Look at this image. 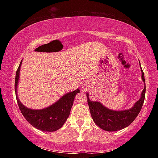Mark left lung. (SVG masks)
<instances>
[{"label": "left lung", "instance_id": "obj_1", "mask_svg": "<svg viewBox=\"0 0 158 158\" xmlns=\"http://www.w3.org/2000/svg\"><path fill=\"white\" fill-rule=\"evenodd\" d=\"M140 69L142 73L141 78L144 82L145 86L139 100H137L129 109L119 110H111L102 105V103L100 102H94L90 100L89 94L86 93L92 119L99 128L106 131H119L130 126L137 117L142 108L145 99V94H146L145 77L141 66Z\"/></svg>", "mask_w": 158, "mask_h": 158}]
</instances>
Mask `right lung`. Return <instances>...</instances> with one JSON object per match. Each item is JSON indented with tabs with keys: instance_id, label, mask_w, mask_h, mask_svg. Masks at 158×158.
Returning a JSON list of instances; mask_svg holds the SVG:
<instances>
[{
	"instance_id": "right-lung-1",
	"label": "right lung",
	"mask_w": 158,
	"mask_h": 158,
	"mask_svg": "<svg viewBox=\"0 0 158 158\" xmlns=\"http://www.w3.org/2000/svg\"><path fill=\"white\" fill-rule=\"evenodd\" d=\"M22 61L20 63L15 75V90L18 105L21 114L29 123L42 131H55L63 126L70 115L76 95L80 92L79 88L73 91L64 94L53 104L42 109H32L23 106L18 97V85L20 78V69Z\"/></svg>"
}]
</instances>
